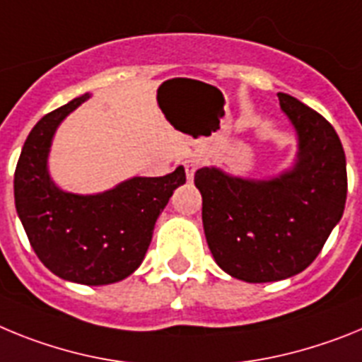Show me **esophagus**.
<instances>
[{
  "label": "esophagus",
  "mask_w": 362,
  "mask_h": 362,
  "mask_svg": "<svg viewBox=\"0 0 362 362\" xmlns=\"http://www.w3.org/2000/svg\"><path fill=\"white\" fill-rule=\"evenodd\" d=\"M199 165H200V160H197V158H187V160H185L184 168H185V177H187V182H193L194 173H197Z\"/></svg>",
  "instance_id": "obj_1"
}]
</instances>
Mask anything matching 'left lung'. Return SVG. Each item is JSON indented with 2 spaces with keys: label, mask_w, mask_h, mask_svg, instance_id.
<instances>
[{
  "label": "left lung",
  "mask_w": 362,
  "mask_h": 362,
  "mask_svg": "<svg viewBox=\"0 0 362 362\" xmlns=\"http://www.w3.org/2000/svg\"><path fill=\"white\" fill-rule=\"evenodd\" d=\"M281 109L298 136L297 162L272 180H244L216 168L194 173L207 246L238 281L273 282L315 260L346 204V156L325 116L286 93Z\"/></svg>",
  "instance_id": "1"
}]
</instances>
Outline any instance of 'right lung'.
Segmentation results:
<instances>
[{"mask_svg":"<svg viewBox=\"0 0 362 362\" xmlns=\"http://www.w3.org/2000/svg\"><path fill=\"white\" fill-rule=\"evenodd\" d=\"M83 94L49 112L29 133L14 173L16 211L37 259L65 281L118 282L142 264L155 222L173 191L185 184L182 165L165 177H134L98 194L65 193L50 180L47 156L54 131Z\"/></svg>","mask_w":362,"mask_h":362,"instance_id":"right-lung-1","label":"right lung"}]
</instances>
